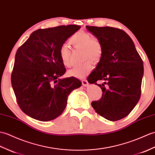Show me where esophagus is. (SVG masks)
<instances>
[{
    "mask_svg": "<svg viewBox=\"0 0 155 155\" xmlns=\"http://www.w3.org/2000/svg\"><path fill=\"white\" fill-rule=\"evenodd\" d=\"M82 85H83L84 86H88L89 85V83L87 80H86V79H84V80L82 81Z\"/></svg>",
    "mask_w": 155,
    "mask_h": 155,
    "instance_id": "1",
    "label": "esophagus"
}]
</instances>
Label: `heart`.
<instances>
[{
  "mask_svg": "<svg viewBox=\"0 0 155 155\" xmlns=\"http://www.w3.org/2000/svg\"><path fill=\"white\" fill-rule=\"evenodd\" d=\"M69 43L74 48L82 49L83 59H91L92 61H98L102 56V48L100 43L96 39L92 38L89 34L84 31L75 33L69 39ZM59 56L62 63L67 67L71 66V51L69 47L64 44L59 49ZM92 69L91 61H87L83 64L74 67L68 71L71 77L79 78L85 77Z\"/></svg>",
  "mask_w": 155,
  "mask_h": 155,
  "instance_id": "obj_1",
  "label": "heart"
}]
</instances>
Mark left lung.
<instances>
[{
    "label": "left lung",
    "mask_w": 155,
    "mask_h": 155,
    "mask_svg": "<svg viewBox=\"0 0 155 155\" xmlns=\"http://www.w3.org/2000/svg\"><path fill=\"white\" fill-rule=\"evenodd\" d=\"M98 39L102 56L88 81L102 90V97L93 101L92 106L100 116L117 121L128 116L139 102L144 69L143 63L134 43L127 34L111 27L86 26ZM107 85L105 86V84Z\"/></svg>",
    "instance_id": "8db88e82"
}]
</instances>
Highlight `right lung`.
<instances>
[{
	"mask_svg": "<svg viewBox=\"0 0 155 155\" xmlns=\"http://www.w3.org/2000/svg\"><path fill=\"white\" fill-rule=\"evenodd\" d=\"M81 28L77 25L39 29L17 50L11 82L18 104L30 117L48 121L65 109L68 96L81 86L78 78H59L66 69L59 49Z\"/></svg>",
	"mask_w": 155,
	"mask_h": 155,
	"instance_id": "1",
	"label": "right lung"
}]
</instances>
